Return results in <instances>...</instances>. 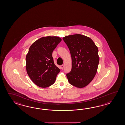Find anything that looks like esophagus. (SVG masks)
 <instances>
[{
    "label": "esophagus",
    "mask_w": 125,
    "mask_h": 125,
    "mask_svg": "<svg viewBox=\"0 0 125 125\" xmlns=\"http://www.w3.org/2000/svg\"><path fill=\"white\" fill-rule=\"evenodd\" d=\"M60 67H61V69H63V68H64L63 65H61V66H60Z\"/></svg>",
    "instance_id": "34e87169"
}]
</instances>
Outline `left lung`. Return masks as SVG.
Wrapping results in <instances>:
<instances>
[{
  "label": "left lung",
  "mask_w": 125,
  "mask_h": 125,
  "mask_svg": "<svg viewBox=\"0 0 125 125\" xmlns=\"http://www.w3.org/2000/svg\"><path fill=\"white\" fill-rule=\"evenodd\" d=\"M72 56L71 71L66 74L71 85L82 88L93 80L99 62L98 49L90 38L81 34L62 38Z\"/></svg>",
  "instance_id": "1"
}]
</instances>
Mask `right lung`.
Instances as JSON below:
<instances>
[{
	"label": "right lung",
	"instance_id": "right-lung-1",
	"mask_svg": "<svg viewBox=\"0 0 125 125\" xmlns=\"http://www.w3.org/2000/svg\"><path fill=\"white\" fill-rule=\"evenodd\" d=\"M62 39L45 37L35 42L26 56L27 74L35 84L46 88L55 82L60 70L54 63L52 53Z\"/></svg>",
	"mask_w": 125,
	"mask_h": 125
}]
</instances>
